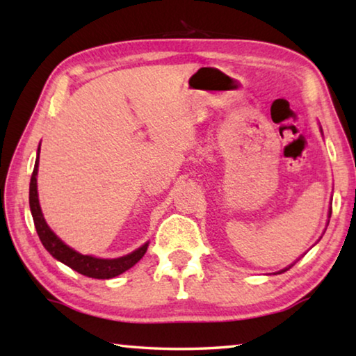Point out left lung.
I'll return each mask as SVG.
<instances>
[{
  "mask_svg": "<svg viewBox=\"0 0 356 356\" xmlns=\"http://www.w3.org/2000/svg\"><path fill=\"white\" fill-rule=\"evenodd\" d=\"M286 270H287V268H286ZM281 273H282V272H281Z\"/></svg>",
  "mask_w": 356,
  "mask_h": 356,
  "instance_id": "left-lung-1",
  "label": "left lung"
}]
</instances>
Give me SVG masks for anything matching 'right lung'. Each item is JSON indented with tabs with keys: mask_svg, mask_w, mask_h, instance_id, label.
Returning a JSON list of instances; mask_svg holds the SVG:
<instances>
[{
	"mask_svg": "<svg viewBox=\"0 0 356 356\" xmlns=\"http://www.w3.org/2000/svg\"><path fill=\"white\" fill-rule=\"evenodd\" d=\"M38 168H39V156L38 160H35L31 182H29V207H31L34 226H35V231H38L40 242L53 257L58 259V261H61L72 270H75V272L88 276V278H95V280L114 278V276L124 273L125 270L131 268L138 261H140V259L144 256V252L147 251L149 243L143 245L141 248L130 252L127 256H122L118 259H97L92 256H83L75 250L69 248L64 242H61V240L53 234L51 229L47 226L44 215H42V210L39 206V197H38V179H35V176H38Z\"/></svg>",
	"mask_w": 356,
	"mask_h": 356,
	"instance_id": "1",
	"label": "right lung"
}]
</instances>
